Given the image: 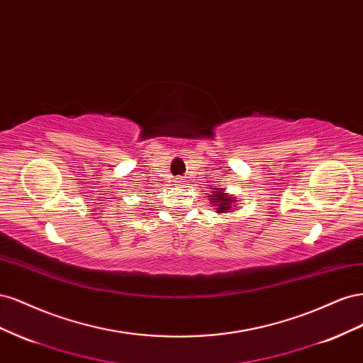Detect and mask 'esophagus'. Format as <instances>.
<instances>
[{
	"instance_id": "34e87169",
	"label": "esophagus",
	"mask_w": 363,
	"mask_h": 363,
	"mask_svg": "<svg viewBox=\"0 0 363 363\" xmlns=\"http://www.w3.org/2000/svg\"><path fill=\"white\" fill-rule=\"evenodd\" d=\"M174 183H175V184H177V186H179V188H182V186H184V180H183V179H179V180H175Z\"/></svg>"
}]
</instances>
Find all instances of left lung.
<instances>
[{
  "instance_id": "1",
  "label": "left lung",
  "mask_w": 363,
  "mask_h": 363,
  "mask_svg": "<svg viewBox=\"0 0 363 363\" xmlns=\"http://www.w3.org/2000/svg\"><path fill=\"white\" fill-rule=\"evenodd\" d=\"M208 200H211V204L215 207L216 213L223 215V213H230L233 208L238 207V201L235 195H230L225 192V189H219V188H212V192L208 194Z\"/></svg>"
}]
</instances>
